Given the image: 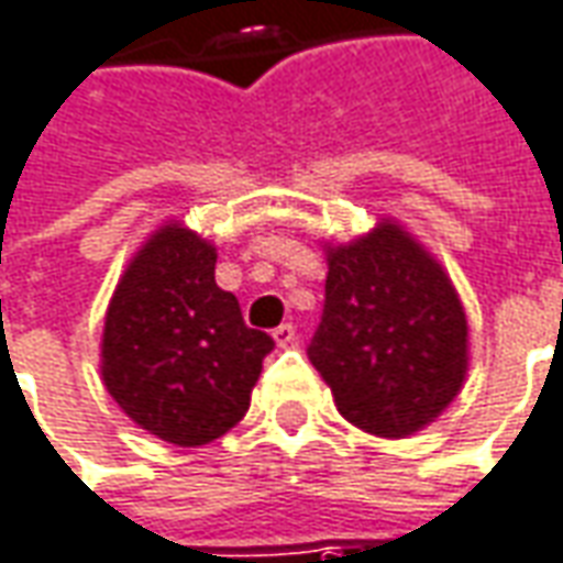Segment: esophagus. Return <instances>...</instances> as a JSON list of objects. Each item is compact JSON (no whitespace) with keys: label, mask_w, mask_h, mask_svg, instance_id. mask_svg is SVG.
I'll list each match as a JSON object with an SVG mask.
<instances>
[{"label":"esophagus","mask_w":563,"mask_h":563,"mask_svg":"<svg viewBox=\"0 0 563 563\" xmlns=\"http://www.w3.org/2000/svg\"><path fill=\"white\" fill-rule=\"evenodd\" d=\"M274 342L280 347H289V345H296L298 342V330L292 327V323H280L277 330H274Z\"/></svg>","instance_id":"34e87169"}]
</instances>
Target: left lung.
I'll use <instances>...</instances> for the list:
<instances>
[{
	"label": "left lung",
	"mask_w": 563,
	"mask_h": 563,
	"mask_svg": "<svg viewBox=\"0 0 563 563\" xmlns=\"http://www.w3.org/2000/svg\"><path fill=\"white\" fill-rule=\"evenodd\" d=\"M327 262V298L308 357L347 422L378 438H407L462 388L468 323L456 289L410 233L388 221L330 250Z\"/></svg>",
	"instance_id": "obj_1"
}]
</instances>
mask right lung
I'll list each match as a JSON object with an SVG mask.
<instances>
[{
  "label": "right lung",
  "mask_w": 563,
  "mask_h": 563,
  "mask_svg": "<svg viewBox=\"0 0 563 563\" xmlns=\"http://www.w3.org/2000/svg\"><path fill=\"white\" fill-rule=\"evenodd\" d=\"M274 339L218 289L216 250L166 224L122 274L104 320V385L122 412L163 441L202 446L250 410Z\"/></svg>",
  "instance_id": "right-lung-1"
}]
</instances>
